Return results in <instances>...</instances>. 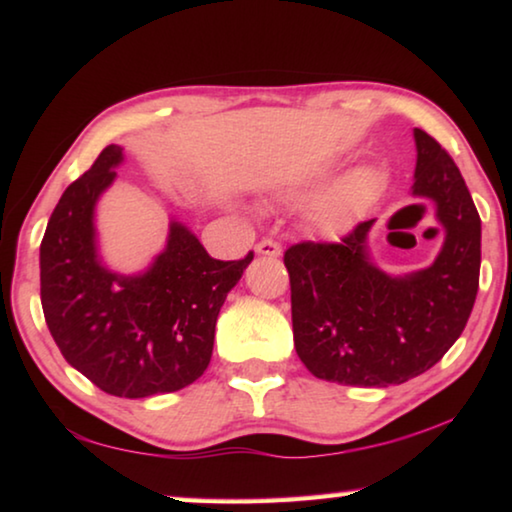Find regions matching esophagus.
Here are the masks:
<instances>
[{"mask_svg":"<svg viewBox=\"0 0 512 512\" xmlns=\"http://www.w3.org/2000/svg\"><path fill=\"white\" fill-rule=\"evenodd\" d=\"M255 250L259 255H268V257H277L282 253V246L277 244L275 239H262L259 244L255 246Z\"/></svg>","mask_w":512,"mask_h":512,"instance_id":"1","label":"esophagus"}]
</instances>
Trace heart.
<instances>
[{
    "label": "heart",
    "instance_id": "b5f03b06",
    "mask_svg": "<svg viewBox=\"0 0 512 512\" xmlns=\"http://www.w3.org/2000/svg\"><path fill=\"white\" fill-rule=\"evenodd\" d=\"M381 187V173L377 169H361L352 173L348 180L327 196V201L318 207V219L327 228H339L348 216L368 205Z\"/></svg>",
    "mask_w": 512,
    "mask_h": 512
}]
</instances>
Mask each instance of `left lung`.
<instances>
[{
	"label": "left lung",
	"mask_w": 512,
	"mask_h": 512,
	"mask_svg": "<svg viewBox=\"0 0 512 512\" xmlns=\"http://www.w3.org/2000/svg\"><path fill=\"white\" fill-rule=\"evenodd\" d=\"M413 194L436 203L447 237L436 262L391 277L366 257L375 219L339 241L284 250L291 282L293 345L318 379L345 386L404 384L445 357L472 314L481 268V219L443 146L415 128Z\"/></svg>",
	"instance_id": "8db88e82"
}]
</instances>
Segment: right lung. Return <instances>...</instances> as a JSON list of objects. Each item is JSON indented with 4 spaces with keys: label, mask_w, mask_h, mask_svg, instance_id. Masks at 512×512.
Here are the masks:
<instances>
[{
    "label": "right lung",
    "mask_w": 512,
    "mask_h": 512,
    "mask_svg": "<svg viewBox=\"0 0 512 512\" xmlns=\"http://www.w3.org/2000/svg\"><path fill=\"white\" fill-rule=\"evenodd\" d=\"M110 144L51 212L40 244V300L65 361L117 397L180 391L203 375L216 316L253 262L207 255L185 225L171 223L164 253L144 275L121 277L99 264L94 203L117 176Z\"/></svg>",
    "instance_id": "1"
}]
</instances>
